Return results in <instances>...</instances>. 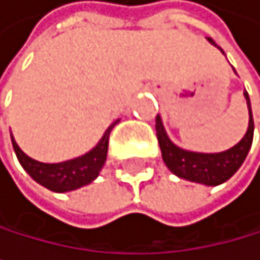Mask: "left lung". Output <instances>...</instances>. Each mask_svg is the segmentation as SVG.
<instances>
[{
	"mask_svg": "<svg viewBox=\"0 0 260 260\" xmlns=\"http://www.w3.org/2000/svg\"><path fill=\"white\" fill-rule=\"evenodd\" d=\"M208 42L216 45L210 37ZM244 98L247 101V109H249V127H247L244 138L236 146H233L223 153H193V151L182 150V148L176 146L168 138L159 115L156 117V137H158L159 141L162 159L169 168V171H173L176 176L187 179V181L200 182L207 185H218L224 181H228L241 168V164L244 162L252 145L254 120H252L251 101L247 92H244Z\"/></svg>",
	"mask_w": 260,
	"mask_h": 260,
	"instance_id": "8db88e82",
	"label": "left lung"
}]
</instances>
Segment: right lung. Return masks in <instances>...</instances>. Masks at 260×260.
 I'll use <instances>...</instances> for the list:
<instances>
[{"label": "right lung", "mask_w": 260, "mask_h": 260, "mask_svg": "<svg viewBox=\"0 0 260 260\" xmlns=\"http://www.w3.org/2000/svg\"><path fill=\"white\" fill-rule=\"evenodd\" d=\"M115 123L117 122H114L106 130L101 141L89 153H86L84 156H79L76 159H70V161L58 162V164H45V162H39L36 159L29 158V156L24 154L21 148L17 146L13 137H11V140H13V148L16 151L19 162L22 164V168L27 171L34 181H37L39 184H42L53 192H68V190H75L78 187H83L86 184L92 182L94 179L99 176V171L104 166L106 158H107L110 130L114 128Z\"/></svg>", "instance_id": "obj_1"}]
</instances>
